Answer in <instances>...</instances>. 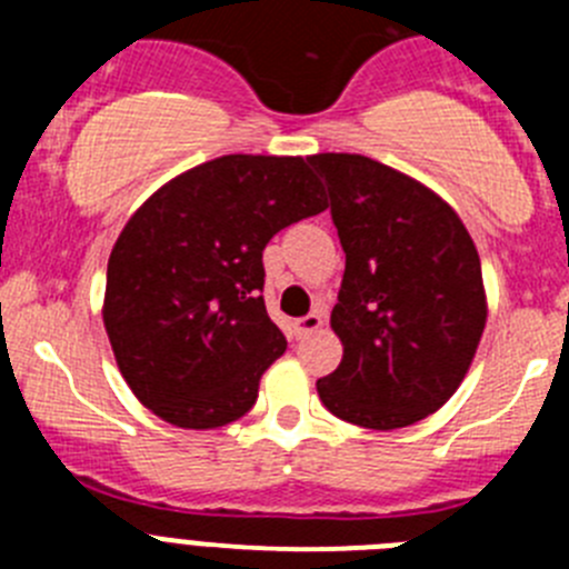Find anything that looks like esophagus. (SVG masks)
I'll return each instance as SVG.
<instances>
[{
	"mask_svg": "<svg viewBox=\"0 0 569 569\" xmlns=\"http://www.w3.org/2000/svg\"><path fill=\"white\" fill-rule=\"evenodd\" d=\"M325 325V319H321L319 313H308V316H301V319L293 321V333L296 339H308V336H313L316 330Z\"/></svg>",
	"mask_w": 569,
	"mask_h": 569,
	"instance_id": "34e87169",
	"label": "esophagus"
}]
</instances>
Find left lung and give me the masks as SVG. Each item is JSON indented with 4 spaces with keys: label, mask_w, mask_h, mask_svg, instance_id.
Wrapping results in <instances>:
<instances>
[{
    "label": "left lung",
    "mask_w": 569,
    "mask_h": 569,
    "mask_svg": "<svg viewBox=\"0 0 569 569\" xmlns=\"http://www.w3.org/2000/svg\"><path fill=\"white\" fill-rule=\"evenodd\" d=\"M345 250L330 328L341 365L316 381L350 425L396 430L436 413L465 379L487 321L479 250L456 210L359 153L308 159Z\"/></svg>",
    "instance_id": "8db88e82"
}]
</instances>
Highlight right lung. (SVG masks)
Returning <instances> with one entry per match:
<instances>
[{
  "instance_id": "obj_1",
  "label": "right lung",
  "mask_w": 569,
  "mask_h": 569,
  "mask_svg": "<svg viewBox=\"0 0 569 569\" xmlns=\"http://www.w3.org/2000/svg\"><path fill=\"white\" fill-rule=\"evenodd\" d=\"M325 208L301 156L230 153L170 179L130 216L102 316L136 399L184 430L248 413L288 347L261 299V253Z\"/></svg>"
}]
</instances>
